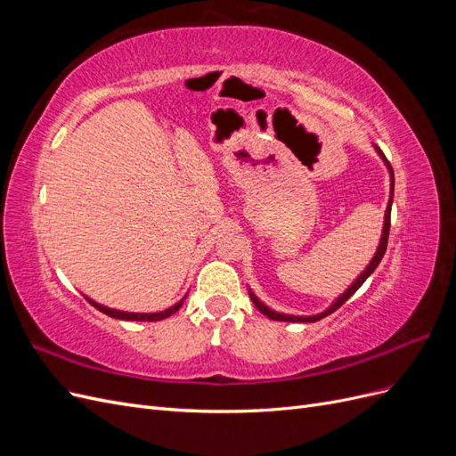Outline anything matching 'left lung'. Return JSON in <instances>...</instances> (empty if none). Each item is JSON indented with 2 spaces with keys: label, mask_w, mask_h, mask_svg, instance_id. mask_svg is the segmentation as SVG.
Instances as JSON below:
<instances>
[{
  "label": "left lung",
  "mask_w": 456,
  "mask_h": 456,
  "mask_svg": "<svg viewBox=\"0 0 456 456\" xmlns=\"http://www.w3.org/2000/svg\"><path fill=\"white\" fill-rule=\"evenodd\" d=\"M375 150L379 151V156L384 159V163H386V167H388V171H390V200H388V207H386V213H384V228H382V236H380V243H379V249H377V253H375V256H372V260L369 262L367 265V268L357 275V280L346 289V291H344L333 305H330L325 312H322V314H315V315H289V314H280V312H273V310H270L266 305H262V302L256 298V295L253 293V291H249V297H251V300H253V305L258 308V312H262L265 315H268L270 320H273V322H291V323H314V322H320V320H323L325 315H329V314H333L335 310H338L344 302H346L357 289H360L363 283H365V280L369 278V275L377 270V266L380 265V260H382V256H384V253H386V245H388V233H390V213H392V201H394V171H392V165H390V161L386 159V156L382 154V150L380 148H377L375 146Z\"/></svg>",
  "instance_id": "8db88e82"
}]
</instances>
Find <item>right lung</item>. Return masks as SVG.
Segmentation results:
<instances>
[{
  "label": "right lung",
  "instance_id": "1",
  "mask_svg": "<svg viewBox=\"0 0 456 456\" xmlns=\"http://www.w3.org/2000/svg\"><path fill=\"white\" fill-rule=\"evenodd\" d=\"M86 298H87V302H89L91 306H94L96 310H101L102 314H106V315H110V317H116V320H126V322H161V320H165V317H169V315H173L175 312L181 310V306H183V302H184L186 297H184L183 300H178L175 306H171V308H167V310H163V312H156V314L121 312V310H114V308H106V306L99 305V302L91 300L89 297H86Z\"/></svg>",
  "mask_w": 456,
  "mask_h": 456
}]
</instances>
